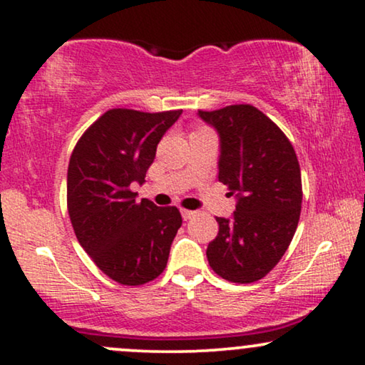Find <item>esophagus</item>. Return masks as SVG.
<instances>
[{
  "label": "esophagus",
  "mask_w": 365,
  "mask_h": 365,
  "mask_svg": "<svg viewBox=\"0 0 365 365\" xmlns=\"http://www.w3.org/2000/svg\"><path fill=\"white\" fill-rule=\"evenodd\" d=\"M181 216L184 221H187V219H191L192 216H196V211H189V209H181Z\"/></svg>",
  "instance_id": "1"
}]
</instances>
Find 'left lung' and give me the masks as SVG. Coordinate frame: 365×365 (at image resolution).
Listing matches in <instances>:
<instances>
[{
	"label": "left lung",
	"instance_id": "8db88e82",
	"mask_svg": "<svg viewBox=\"0 0 365 365\" xmlns=\"http://www.w3.org/2000/svg\"><path fill=\"white\" fill-rule=\"evenodd\" d=\"M197 114L219 134V181L237 199L232 217H216L209 266L229 282H256L281 261L297 229L302 182L296 151L251 104Z\"/></svg>",
	"mask_w": 365,
	"mask_h": 365
}]
</instances>
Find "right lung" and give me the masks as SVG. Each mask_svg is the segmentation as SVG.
Instances as JSON below:
<instances>
[{"instance_id":"1","label":"right lung","mask_w":365,"mask_h":365,"mask_svg":"<svg viewBox=\"0 0 365 365\" xmlns=\"http://www.w3.org/2000/svg\"><path fill=\"white\" fill-rule=\"evenodd\" d=\"M182 109L141 113L109 109L86 129L68 166V212L79 244L94 264L123 286L156 279L181 227L178 207L136 201L158 143Z\"/></svg>"}]
</instances>
